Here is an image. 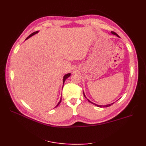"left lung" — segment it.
I'll list each match as a JSON object with an SVG mask.
<instances>
[{"label":"left lung","instance_id":"1","mask_svg":"<svg viewBox=\"0 0 146 146\" xmlns=\"http://www.w3.org/2000/svg\"><path fill=\"white\" fill-rule=\"evenodd\" d=\"M111 33L113 34V35H116V36H117V37H119V35L117 34V33H116L115 32H111ZM83 94H84V96L85 97V98L86 99H87L86 98V96H85V93H84V92H83ZM87 100L90 102H91V103H92V104H94V105H96V106H97V107H110V106H111L112 104H113L114 103H112V104H108V105H97V104H94V103H93V102H91L89 99H87Z\"/></svg>","mask_w":146,"mask_h":146}]
</instances>
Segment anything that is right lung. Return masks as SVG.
<instances>
[{
    "instance_id": "1",
    "label": "right lung",
    "mask_w": 146,
    "mask_h": 146,
    "mask_svg": "<svg viewBox=\"0 0 146 146\" xmlns=\"http://www.w3.org/2000/svg\"><path fill=\"white\" fill-rule=\"evenodd\" d=\"M39 32V31H36V32H33V33H32V34L31 35H30L29 36L25 39V40H27V39H28L29 38H30L31 36H33L34 35H35V34H36V33H38ZM70 73H68V74H65L64 76V77H63V86H64V82H65V80H66V78H68L69 77H70ZM61 99H60V100L59 101V102L57 104V105H56V107H58V105L61 103Z\"/></svg>"
}]
</instances>
